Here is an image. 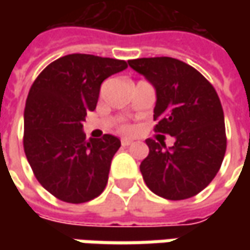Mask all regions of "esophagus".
I'll return each instance as SVG.
<instances>
[{
	"label": "esophagus",
	"instance_id": "obj_1",
	"mask_svg": "<svg viewBox=\"0 0 250 250\" xmlns=\"http://www.w3.org/2000/svg\"><path fill=\"white\" fill-rule=\"evenodd\" d=\"M130 143H132V140H129V139H122V140H121V145H122V146H129Z\"/></svg>",
	"mask_w": 250,
	"mask_h": 250
}]
</instances>
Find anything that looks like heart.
<instances>
[{"label": "heart", "instance_id": "1", "mask_svg": "<svg viewBox=\"0 0 250 250\" xmlns=\"http://www.w3.org/2000/svg\"><path fill=\"white\" fill-rule=\"evenodd\" d=\"M118 129H120V132H124V133H128V132H130V126L126 124V122H122V124H120V126H118Z\"/></svg>", "mask_w": 250, "mask_h": 250}]
</instances>
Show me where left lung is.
Masks as SVG:
<instances>
[{
  "label": "left lung",
  "mask_w": 250,
  "mask_h": 250,
  "mask_svg": "<svg viewBox=\"0 0 250 250\" xmlns=\"http://www.w3.org/2000/svg\"><path fill=\"white\" fill-rule=\"evenodd\" d=\"M128 63L156 89L154 130L175 138L171 147L146 139L149 154L140 163L146 185L168 200L195 196L216 177L226 154L224 111L216 89L193 66L171 57Z\"/></svg>",
  "instance_id": "left-lung-1"
}]
</instances>
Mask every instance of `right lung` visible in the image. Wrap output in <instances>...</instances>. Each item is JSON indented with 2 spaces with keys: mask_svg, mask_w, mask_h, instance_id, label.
<instances>
[{
  "mask_svg": "<svg viewBox=\"0 0 250 250\" xmlns=\"http://www.w3.org/2000/svg\"><path fill=\"white\" fill-rule=\"evenodd\" d=\"M128 68L115 58L69 54L47 65L24 107L23 149L40 185L66 203H84L105 189L121 147L112 135L86 140L83 121L97 105L101 83Z\"/></svg>",
  "mask_w": 250,
  "mask_h": 250,
  "instance_id": "right-lung-1",
  "label": "right lung"
}]
</instances>
